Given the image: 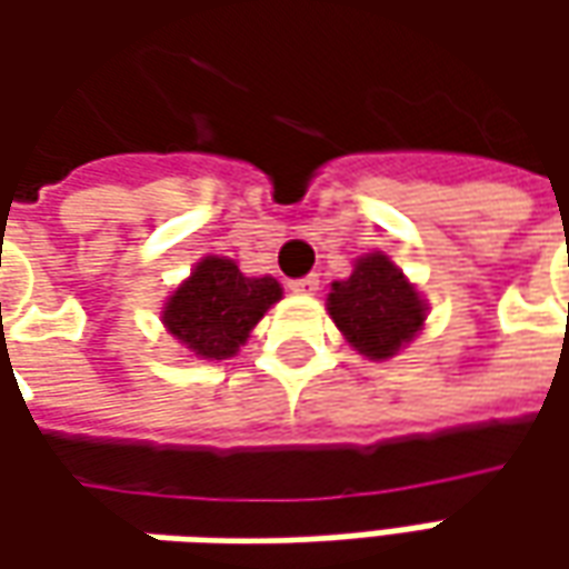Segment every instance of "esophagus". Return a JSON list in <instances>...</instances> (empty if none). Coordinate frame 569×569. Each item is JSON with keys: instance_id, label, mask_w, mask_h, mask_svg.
<instances>
[{"instance_id": "esophagus-1", "label": "esophagus", "mask_w": 569, "mask_h": 569, "mask_svg": "<svg viewBox=\"0 0 569 569\" xmlns=\"http://www.w3.org/2000/svg\"><path fill=\"white\" fill-rule=\"evenodd\" d=\"M295 295H317L319 291V274H303V278H295L291 284H288Z\"/></svg>"}]
</instances>
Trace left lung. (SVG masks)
I'll list each match as a JSON object with an SVG mask.
<instances>
[{
	"instance_id": "8db88e82",
	"label": "left lung",
	"mask_w": 569,
	"mask_h": 569,
	"mask_svg": "<svg viewBox=\"0 0 569 569\" xmlns=\"http://www.w3.org/2000/svg\"><path fill=\"white\" fill-rule=\"evenodd\" d=\"M329 317L361 355L382 361L421 332L425 300L389 262V256L367 252L358 259L351 278L332 284Z\"/></svg>"
}]
</instances>
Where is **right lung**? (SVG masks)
I'll list each match as a JSON object with an SVG mask.
<instances>
[{
	"label": "right lung",
	"mask_w": 569,
	"mask_h": 569,
	"mask_svg": "<svg viewBox=\"0 0 569 569\" xmlns=\"http://www.w3.org/2000/svg\"><path fill=\"white\" fill-rule=\"evenodd\" d=\"M274 300H281L274 278H247L237 262L206 256L167 300L164 326L199 358L224 361L250 339Z\"/></svg>",
	"instance_id": "1"
}]
</instances>
